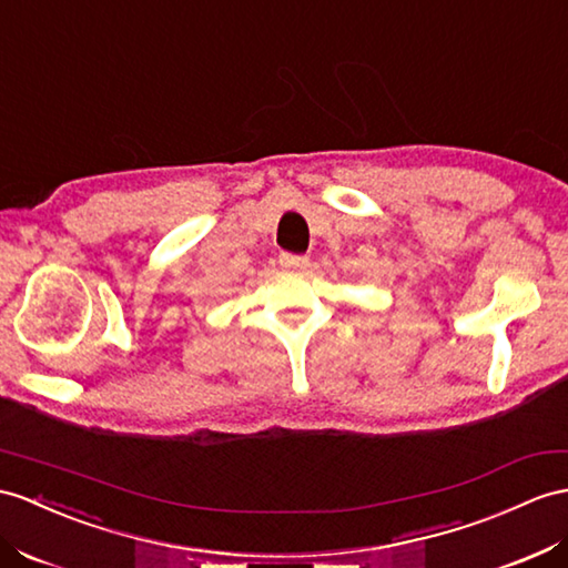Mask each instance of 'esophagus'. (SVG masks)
<instances>
[{"label":"esophagus","mask_w":568,"mask_h":568,"mask_svg":"<svg viewBox=\"0 0 568 568\" xmlns=\"http://www.w3.org/2000/svg\"><path fill=\"white\" fill-rule=\"evenodd\" d=\"M280 265H282V270H288V272H301V270L308 267V257L306 255H294V253H282Z\"/></svg>","instance_id":"34e87169"}]
</instances>
